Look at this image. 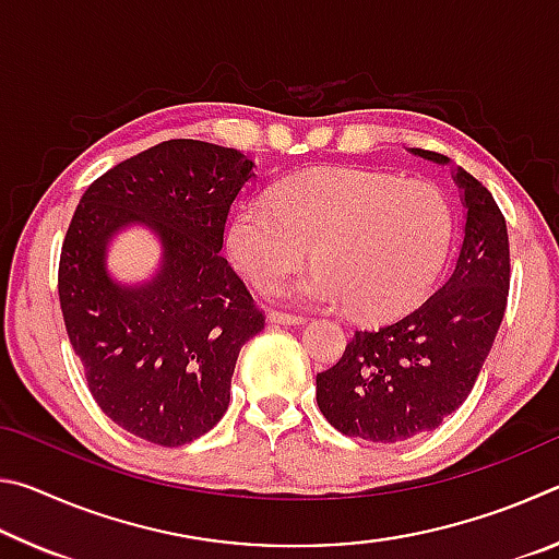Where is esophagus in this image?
I'll return each instance as SVG.
<instances>
[{
    "label": "esophagus",
    "instance_id": "34e87169",
    "mask_svg": "<svg viewBox=\"0 0 559 559\" xmlns=\"http://www.w3.org/2000/svg\"><path fill=\"white\" fill-rule=\"evenodd\" d=\"M269 323H276V325H302V323H306V318L296 316V313H283V310H269Z\"/></svg>",
    "mask_w": 559,
    "mask_h": 559
}]
</instances>
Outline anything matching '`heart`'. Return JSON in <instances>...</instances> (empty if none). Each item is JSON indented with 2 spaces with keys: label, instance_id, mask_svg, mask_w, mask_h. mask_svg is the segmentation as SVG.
<instances>
[{
  "label": "heart",
  "instance_id": "b5f03b06",
  "mask_svg": "<svg viewBox=\"0 0 559 559\" xmlns=\"http://www.w3.org/2000/svg\"><path fill=\"white\" fill-rule=\"evenodd\" d=\"M453 241L437 185L372 169H313L251 197L226 231V253L253 286L273 288L313 253L318 266L276 293L392 320L429 296Z\"/></svg>",
  "mask_w": 559,
  "mask_h": 559
}]
</instances>
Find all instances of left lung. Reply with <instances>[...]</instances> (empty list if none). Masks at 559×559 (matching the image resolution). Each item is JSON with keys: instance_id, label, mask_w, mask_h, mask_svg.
<instances>
[{"instance_id": "1", "label": "left lung", "mask_w": 559, "mask_h": 559, "mask_svg": "<svg viewBox=\"0 0 559 559\" xmlns=\"http://www.w3.org/2000/svg\"><path fill=\"white\" fill-rule=\"evenodd\" d=\"M414 155L449 165L447 155ZM466 226L456 269L409 316L357 330L343 357L316 377V400L345 437L394 443L437 429L466 402L506 316L510 249L493 194L463 167L453 169Z\"/></svg>"}]
</instances>
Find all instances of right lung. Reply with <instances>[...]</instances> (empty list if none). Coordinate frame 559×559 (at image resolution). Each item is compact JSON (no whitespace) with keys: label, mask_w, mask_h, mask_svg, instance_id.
I'll return each instance as SVG.
<instances>
[{"label":"right lung","mask_w":559,"mask_h":559,"mask_svg":"<svg viewBox=\"0 0 559 559\" xmlns=\"http://www.w3.org/2000/svg\"><path fill=\"white\" fill-rule=\"evenodd\" d=\"M253 167L234 147L167 140L100 175L66 231L61 313L88 390L118 427L157 447L216 427L236 357L266 323L222 257L226 216ZM130 223L164 246L160 271L140 287L105 269L107 241Z\"/></svg>","instance_id":"add662e5"}]
</instances>
